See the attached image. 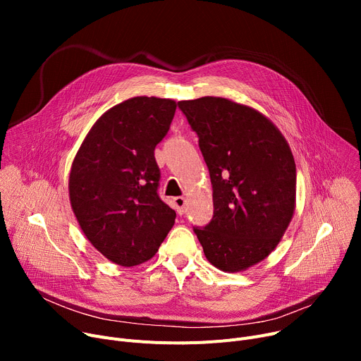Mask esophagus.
Wrapping results in <instances>:
<instances>
[{
	"label": "esophagus",
	"instance_id": "34e87169",
	"mask_svg": "<svg viewBox=\"0 0 361 361\" xmlns=\"http://www.w3.org/2000/svg\"><path fill=\"white\" fill-rule=\"evenodd\" d=\"M173 203H174V209L177 211V214L183 215L185 211V199L183 196H178V197H174Z\"/></svg>",
	"mask_w": 361,
	"mask_h": 361
}]
</instances>
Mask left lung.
Segmentation results:
<instances>
[{"instance_id":"1","label":"left lung","mask_w":361,"mask_h":361,"mask_svg":"<svg viewBox=\"0 0 361 361\" xmlns=\"http://www.w3.org/2000/svg\"><path fill=\"white\" fill-rule=\"evenodd\" d=\"M199 136L214 188V216L195 226L206 259L241 272L267 259L295 209V162L278 127L257 109L218 97L180 101Z\"/></svg>"}]
</instances>
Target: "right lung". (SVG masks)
Segmentation results:
<instances>
[{"label":"right lung","instance_id":"1","mask_svg":"<svg viewBox=\"0 0 361 361\" xmlns=\"http://www.w3.org/2000/svg\"><path fill=\"white\" fill-rule=\"evenodd\" d=\"M176 108V101L155 97L109 108L71 164V209L93 247L120 267L154 257L176 222V212L158 196L161 174L154 154Z\"/></svg>","mask_w":361,"mask_h":361}]
</instances>
